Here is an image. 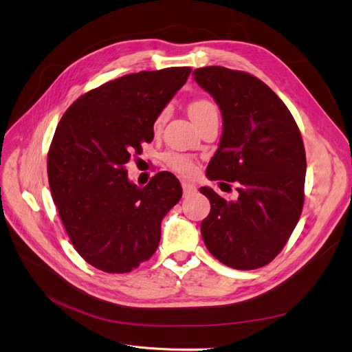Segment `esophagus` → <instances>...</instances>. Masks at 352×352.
<instances>
[{"label": "esophagus", "instance_id": "34e87169", "mask_svg": "<svg viewBox=\"0 0 352 352\" xmlns=\"http://www.w3.org/2000/svg\"><path fill=\"white\" fill-rule=\"evenodd\" d=\"M181 186H182V191H184V195H190V194L197 191V187L194 184H191V182H188V181H182Z\"/></svg>", "mask_w": 352, "mask_h": 352}]
</instances>
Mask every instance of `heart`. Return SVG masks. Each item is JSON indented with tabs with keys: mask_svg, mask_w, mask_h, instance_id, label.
Segmentation results:
<instances>
[{
	"mask_svg": "<svg viewBox=\"0 0 352 352\" xmlns=\"http://www.w3.org/2000/svg\"><path fill=\"white\" fill-rule=\"evenodd\" d=\"M188 113H190L191 119L195 122V125H197L198 122H201L208 115L217 113V108H216V104L211 103L207 99H197V100L190 103ZM165 118H166V111L160 113V116H158V119L155 122V126L157 128H161V125L165 122ZM165 161L178 174L191 175L195 171L194 161L190 157H187V155L177 154V152H170V154L165 155Z\"/></svg>",
	"mask_w": 352,
	"mask_h": 352,
	"instance_id": "b5f03b06",
	"label": "heart"
}]
</instances>
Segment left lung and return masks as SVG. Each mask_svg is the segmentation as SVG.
I'll return each mask as SVG.
<instances>
[{"label":"left lung","instance_id":"1","mask_svg":"<svg viewBox=\"0 0 352 352\" xmlns=\"http://www.w3.org/2000/svg\"><path fill=\"white\" fill-rule=\"evenodd\" d=\"M192 74L223 118L206 175L234 182L239 192L236 200H224L210 187L200 188L211 204L203 240L228 267H262L280 253L302 212L307 157L299 128L279 96L254 76L221 66Z\"/></svg>","mask_w":352,"mask_h":352}]
</instances>
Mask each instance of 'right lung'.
Segmentation results:
<instances>
[{
    "label": "right lung",
    "instance_id": "right-lung-1",
    "mask_svg": "<svg viewBox=\"0 0 352 352\" xmlns=\"http://www.w3.org/2000/svg\"><path fill=\"white\" fill-rule=\"evenodd\" d=\"M190 67L122 76L87 91L60 119L47 157L53 201L73 246L108 273H126L155 253L161 221L182 195L168 171L142 188L125 165L154 140V124Z\"/></svg>",
    "mask_w": 352,
    "mask_h": 352
}]
</instances>
